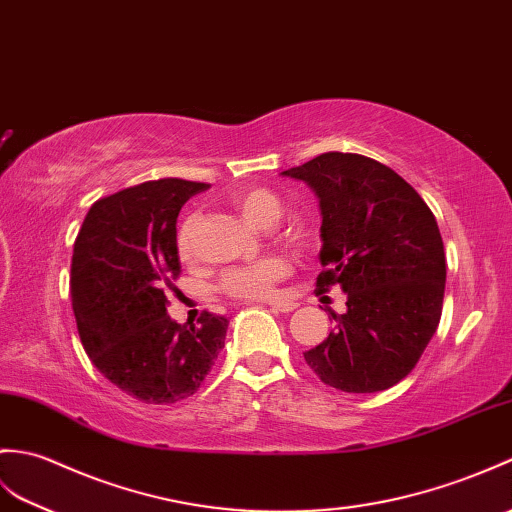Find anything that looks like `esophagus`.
I'll list each match as a JSON object with an SVG mask.
<instances>
[{"label": "esophagus", "mask_w": 512, "mask_h": 512, "mask_svg": "<svg viewBox=\"0 0 512 512\" xmlns=\"http://www.w3.org/2000/svg\"><path fill=\"white\" fill-rule=\"evenodd\" d=\"M272 310H277V312H283V314H288V312H294L296 310V303H292V301H272V303H268Z\"/></svg>", "instance_id": "34e87169"}]
</instances>
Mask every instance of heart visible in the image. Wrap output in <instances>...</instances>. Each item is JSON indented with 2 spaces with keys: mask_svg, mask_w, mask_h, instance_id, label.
Instances as JSON below:
<instances>
[{
  "mask_svg": "<svg viewBox=\"0 0 512 512\" xmlns=\"http://www.w3.org/2000/svg\"><path fill=\"white\" fill-rule=\"evenodd\" d=\"M233 207L242 213V216L255 224V227H268L275 224L281 216V200L277 194L264 187H246L231 196ZM194 224L196 216H189L181 222V229L176 235L178 253L183 259L194 255ZM290 264L288 259L281 255H268L244 266H235L224 272L220 279V290L224 294L233 296V299L242 301H264L272 299L277 292V283L288 275Z\"/></svg>",
  "mask_w": 512,
  "mask_h": 512,
  "instance_id": "b5f03b06",
  "label": "heart"
}]
</instances>
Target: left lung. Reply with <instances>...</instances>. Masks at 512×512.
<instances>
[{"label":"left lung","mask_w":512,"mask_h":512,"mask_svg":"<svg viewBox=\"0 0 512 512\" xmlns=\"http://www.w3.org/2000/svg\"><path fill=\"white\" fill-rule=\"evenodd\" d=\"M314 189L323 213L316 292H347L327 340L305 362L331 388L377 392L399 384L423 355L443 312L445 248L430 207L375 159L325 152L281 172Z\"/></svg>","instance_id":"8db88e82"}]
</instances>
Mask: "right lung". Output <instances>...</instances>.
I'll use <instances>...</instances> for the list:
<instances>
[{"instance_id": "1", "label": "right lung", "mask_w": 512, "mask_h": 512, "mask_svg": "<svg viewBox=\"0 0 512 512\" xmlns=\"http://www.w3.org/2000/svg\"><path fill=\"white\" fill-rule=\"evenodd\" d=\"M207 183L161 178L93 202L71 257V305L95 368L144 403H176L205 382L229 320L168 316L165 290L181 275L176 218Z\"/></svg>"}]
</instances>
